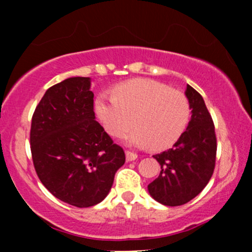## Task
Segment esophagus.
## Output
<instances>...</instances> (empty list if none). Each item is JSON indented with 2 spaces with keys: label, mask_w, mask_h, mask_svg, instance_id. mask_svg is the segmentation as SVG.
<instances>
[{
  "label": "esophagus",
  "mask_w": 252,
  "mask_h": 252,
  "mask_svg": "<svg viewBox=\"0 0 252 252\" xmlns=\"http://www.w3.org/2000/svg\"><path fill=\"white\" fill-rule=\"evenodd\" d=\"M126 161H134L137 158V155H136L135 153L130 152V150H126Z\"/></svg>",
  "instance_id": "obj_1"
}]
</instances>
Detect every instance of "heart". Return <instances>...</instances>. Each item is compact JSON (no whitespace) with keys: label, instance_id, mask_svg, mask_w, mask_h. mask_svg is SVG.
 Wrapping results in <instances>:
<instances>
[{"label":"heart","instance_id":"1","mask_svg":"<svg viewBox=\"0 0 252 252\" xmlns=\"http://www.w3.org/2000/svg\"><path fill=\"white\" fill-rule=\"evenodd\" d=\"M112 92L114 96L100 94L97 98L96 112L106 131L114 136L137 123L123 135L126 143L169 148L189 124V99L181 91L169 89L166 84L136 78L118 84Z\"/></svg>","mask_w":252,"mask_h":252}]
</instances>
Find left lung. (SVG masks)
Returning <instances> with one entry per match:
<instances>
[{
    "label": "left lung",
    "instance_id": "8db88e82",
    "mask_svg": "<svg viewBox=\"0 0 252 252\" xmlns=\"http://www.w3.org/2000/svg\"><path fill=\"white\" fill-rule=\"evenodd\" d=\"M185 94L192 118L173 148L154 155L161 172L148 185L150 195L166 206H180L195 198L209 184L216 166L217 137L212 117L196 90L187 85Z\"/></svg>",
    "mask_w": 252,
    "mask_h": 252
}]
</instances>
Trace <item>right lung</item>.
Instances as JSON below:
<instances>
[{
    "instance_id": "add662e5",
    "label": "right lung",
    "mask_w": 252,
    "mask_h": 252,
    "mask_svg": "<svg viewBox=\"0 0 252 252\" xmlns=\"http://www.w3.org/2000/svg\"><path fill=\"white\" fill-rule=\"evenodd\" d=\"M89 77L51 86L32 117L31 152L40 181L56 198L77 207L108 195L126 162L122 147L94 121Z\"/></svg>"
}]
</instances>
